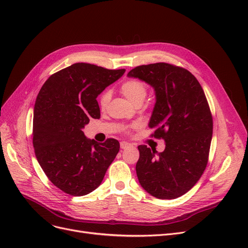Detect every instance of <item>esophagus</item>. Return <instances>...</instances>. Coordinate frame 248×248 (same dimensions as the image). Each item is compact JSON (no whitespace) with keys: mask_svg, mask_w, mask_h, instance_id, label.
<instances>
[{"mask_svg":"<svg viewBox=\"0 0 248 248\" xmlns=\"http://www.w3.org/2000/svg\"><path fill=\"white\" fill-rule=\"evenodd\" d=\"M129 146H131V144H128V142H126V141H122L121 142V149H123V150L128 148Z\"/></svg>","mask_w":248,"mask_h":248,"instance_id":"34e87169","label":"esophagus"}]
</instances>
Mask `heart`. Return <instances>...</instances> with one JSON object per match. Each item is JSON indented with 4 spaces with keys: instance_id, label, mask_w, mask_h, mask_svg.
<instances>
[{
    "instance_id": "heart-1",
    "label": "heart",
    "mask_w": 248,
    "mask_h": 248,
    "mask_svg": "<svg viewBox=\"0 0 248 248\" xmlns=\"http://www.w3.org/2000/svg\"><path fill=\"white\" fill-rule=\"evenodd\" d=\"M121 93L135 106L138 103H142L147 96V86L144 82H141L137 79H131L124 81L121 85ZM110 94L108 91H104V93L99 97V104L102 108L108 106L109 101Z\"/></svg>"
}]
</instances>
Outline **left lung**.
I'll return each instance as SVG.
<instances>
[{"label":"left lung","mask_w":248,"mask_h":248,"mask_svg":"<svg viewBox=\"0 0 248 248\" xmlns=\"http://www.w3.org/2000/svg\"><path fill=\"white\" fill-rule=\"evenodd\" d=\"M154 88L155 103L149 122L165 150L139 146L136 166L140 186L159 199H176L201 178L208 162L213 122L204 91L188 70L160 62L127 73Z\"/></svg>","instance_id":"8db88e82"}]
</instances>
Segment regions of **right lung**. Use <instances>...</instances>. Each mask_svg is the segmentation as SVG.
<instances>
[{"label":"right lung","instance_id":"right-lung-1","mask_svg":"<svg viewBox=\"0 0 248 248\" xmlns=\"http://www.w3.org/2000/svg\"><path fill=\"white\" fill-rule=\"evenodd\" d=\"M89 63H75L51 75L40 89L33 116V146L39 165L57 188L72 196L95 190L120 151L85 137L90 119H99L96 97L124 75Z\"/></svg>","mask_w":248,"mask_h":248}]
</instances>
